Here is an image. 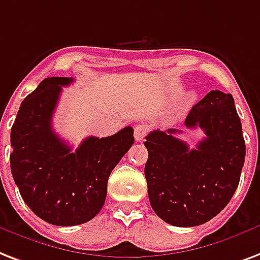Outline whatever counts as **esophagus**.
<instances>
[{
	"instance_id": "esophagus-1",
	"label": "esophagus",
	"mask_w": 260,
	"mask_h": 260,
	"mask_svg": "<svg viewBox=\"0 0 260 260\" xmlns=\"http://www.w3.org/2000/svg\"><path fill=\"white\" fill-rule=\"evenodd\" d=\"M148 132V126L144 125V124H139V125L135 126L134 129V135L135 139H136V142H142L144 139V136L147 135Z\"/></svg>"
}]
</instances>
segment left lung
I'll use <instances>...</instances> for the list:
<instances>
[{
    "label": "left lung",
    "mask_w": 260,
    "mask_h": 260,
    "mask_svg": "<svg viewBox=\"0 0 260 260\" xmlns=\"http://www.w3.org/2000/svg\"><path fill=\"white\" fill-rule=\"evenodd\" d=\"M187 128L199 126L206 138L196 148L174 138L178 129L146 136L144 166L148 199L158 217L173 226H198L219 214L237 189L245 142L235 99L210 91L191 109Z\"/></svg>",
    "instance_id": "1"
}]
</instances>
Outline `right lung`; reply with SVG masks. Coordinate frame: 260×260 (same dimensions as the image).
<instances>
[{
	"label": "right lung",
	"mask_w": 260,
	"mask_h": 260,
	"mask_svg": "<svg viewBox=\"0 0 260 260\" xmlns=\"http://www.w3.org/2000/svg\"><path fill=\"white\" fill-rule=\"evenodd\" d=\"M72 77H47L20 105L11 131V170L25 205L57 226L90 221L101 211L112 170L134 144L125 126L108 138L90 136L72 151L51 125L62 87Z\"/></svg>",
	"instance_id": "1"
}]
</instances>
